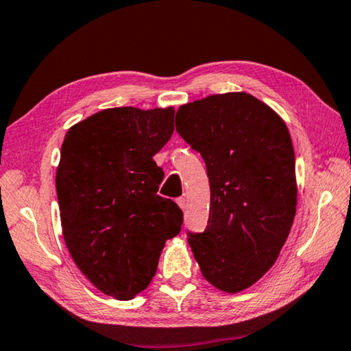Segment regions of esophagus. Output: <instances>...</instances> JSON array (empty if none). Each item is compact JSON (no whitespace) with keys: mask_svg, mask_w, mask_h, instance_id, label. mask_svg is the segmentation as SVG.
<instances>
[{"mask_svg":"<svg viewBox=\"0 0 351 351\" xmlns=\"http://www.w3.org/2000/svg\"><path fill=\"white\" fill-rule=\"evenodd\" d=\"M176 203H178V206H180L181 207V209L184 210V209H186V207H187V199L186 198H184V197H180V198H178L176 199Z\"/></svg>","mask_w":351,"mask_h":351,"instance_id":"obj_1","label":"esophagus"}]
</instances>
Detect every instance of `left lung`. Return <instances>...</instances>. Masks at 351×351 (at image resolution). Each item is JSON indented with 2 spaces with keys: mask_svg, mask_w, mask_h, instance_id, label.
I'll return each mask as SVG.
<instances>
[{
  "mask_svg": "<svg viewBox=\"0 0 351 351\" xmlns=\"http://www.w3.org/2000/svg\"><path fill=\"white\" fill-rule=\"evenodd\" d=\"M176 132L204 159L209 221L187 241L207 282L239 293L280 254L297 204L295 158L287 125L251 94L228 93L182 105Z\"/></svg>",
  "mask_w": 351,
  "mask_h": 351,
  "instance_id": "1",
  "label": "left lung"
}]
</instances>
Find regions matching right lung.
Returning <instances> with one entry per match:
<instances>
[{
  "label": "right lung",
  "instance_id": "right-lung-1",
  "mask_svg": "<svg viewBox=\"0 0 351 351\" xmlns=\"http://www.w3.org/2000/svg\"><path fill=\"white\" fill-rule=\"evenodd\" d=\"M173 108H108L64 136L56 189L71 257L94 287L117 300L144 291L182 210L158 195L153 156L173 134Z\"/></svg>",
  "mask_w": 351,
  "mask_h": 351
}]
</instances>
